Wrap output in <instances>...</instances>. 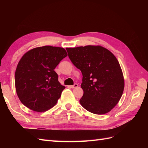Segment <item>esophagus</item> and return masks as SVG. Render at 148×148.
Here are the masks:
<instances>
[{
	"mask_svg": "<svg viewBox=\"0 0 148 148\" xmlns=\"http://www.w3.org/2000/svg\"><path fill=\"white\" fill-rule=\"evenodd\" d=\"M78 86V84H77V83H75L73 85H71L70 88H77Z\"/></svg>",
	"mask_w": 148,
	"mask_h": 148,
	"instance_id": "1",
	"label": "esophagus"
}]
</instances>
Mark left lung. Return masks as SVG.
I'll list each match as a JSON object with an SVG mask.
<instances>
[{
  "instance_id": "left-lung-1",
  "label": "left lung",
  "mask_w": 148,
  "mask_h": 148,
  "mask_svg": "<svg viewBox=\"0 0 148 148\" xmlns=\"http://www.w3.org/2000/svg\"><path fill=\"white\" fill-rule=\"evenodd\" d=\"M69 59L83 75V96L79 102L90 112L108 113L117 104L124 89V78L117 58L101 46L66 48Z\"/></svg>"
}]
</instances>
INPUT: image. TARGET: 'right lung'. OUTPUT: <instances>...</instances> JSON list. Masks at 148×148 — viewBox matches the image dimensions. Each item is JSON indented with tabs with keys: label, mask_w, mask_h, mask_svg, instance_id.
<instances>
[{
	"label": "right lung",
	"mask_w": 148,
	"mask_h": 148,
	"mask_svg": "<svg viewBox=\"0 0 148 148\" xmlns=\"http://www.w3.org/2000/svg\"><path fill=\"white\" fill-rule=\"evenodd\" d=\"M66 56L64 48L51 46L32 49L22 56L15 74L16 91L22 104L38 112L57 104L65 87L53 70Z\"/></svg>",
	"instance_id": "right-lung-1"
}]
</instances>
